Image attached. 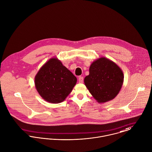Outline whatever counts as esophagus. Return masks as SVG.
Wrapping results in <instances>:
<instances>
[{"mask_svg":"<svg viewBox=\"0 0 152 152\" xmlns=\"http://www.w3.org/2000/svg\"><path fill=\"white\" fill-rule=\"evenodd\" d=\"M79 82L80 83H82L83 82V77H82V76L79 77Z\"/></svg>","mask_w":152,"mask_h":152,"instance_id":"1","label":"esophagus"}]
</instances>
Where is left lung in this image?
<instances>
[{
    "instance_id": "1",
    "label": "left lung",
    "mask_w": 152,
    "mask_h": 152,
    "mask_svg": "<svg viewBox=\"0 0 152 152\" xmlns=\"http://www.w3.org/2000/svg\"><path fill=\"white\" fill-rule=\"evenodd\" d=\"M124 77L122 69L115 62L101 57L91 64L89 75L84 78V84L96 101L104 103L118 95Z\"/></svg>"
}]
</instances>
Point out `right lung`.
<instances>
[{
  "label": "right lung",
  "instance_id": "obj_1",
  "mask_svg": "<svg viewBox=\"0 0 152 152\" xmlns=\"http://www.w3.org/2000/svg\"><path fill=\"white\" fill-rule=\"evenodd\" d=\"M37 91L46 101L58 104L64 101L76 84L77 78L57 58L49 59L34 78Z\"/></svg>",
  "mask_w": 152,
  "mask_h": 152
}]
</instances>
